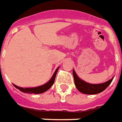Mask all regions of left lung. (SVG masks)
Wrapping results in <instances>:
<instances>
[{
  "label": "left lung",
  "mask_w": 122,
  "mask_h": 122,
  "mask_svg": "<svg viewBox=\"0 0 122 122\" xmlns=\"http://www.w3.org/2000/svg\"><path fill=\"white\" fill-rule=\"evenodd\" d=\"M73 77L75 81V84L79 91L86 94H96L104 91L107 87L110 85L113 80V78L108 81L101 83V84H90L83 81L80 78L78 77L75 71L73 70Z\"/></svg>",
  "instance_id": "1"
}]
</instances>
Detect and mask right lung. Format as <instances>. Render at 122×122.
Here are the masks:
<instances>
[{
    "instance_id": "obj_1",
    "label": "right lung",
    "mask_w": 122,
    "mask_h": 122,
    "mask_svg": "<svg viewBox=\"0 0 122 122\" xmlns=\"http://www.w3.org/2000/svg\"><path fill=\"white\" fill-rule=\"evenodd\" d=\"M58 68H57V69L56 70V71L54 73L52 77H51V79L49 80V81L47 82V83H45V85L41 86L36 87H31V88H23V87H20L17 86L15 85H13V86L15 87L16 88L19 89L20 91L25 92V93H30V94H32V93H34V94H41V93H43V92H46L47 90H48L49 88L52 86V85L54 84V81H55V78H56V75L57 71L58 70Z\"/></svg>"
}]
</instances>
